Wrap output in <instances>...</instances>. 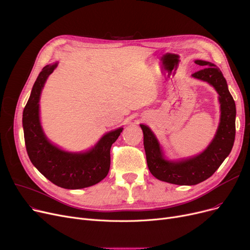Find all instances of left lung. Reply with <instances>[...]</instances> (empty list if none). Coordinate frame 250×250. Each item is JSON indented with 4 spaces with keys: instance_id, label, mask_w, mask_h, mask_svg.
I'll return each mask as SVG.
<instances>
[{
    "instance_id": "1",
    "label": "left lung",
    "mask_w": 250,
    "mask_h": 250,
    "mask_svg": "<svg viewBox=\"0 0 250 250\" xmlns=\"http://www.w3.org/2000/svg\"><path fill=\"white\" fill-rule=\"evenodd\" d=\"M203 68L192 77L209 83L219 95L221 116L216 135L202 153L179 161L165 158L160 144L150 128L140 124L146 161L153 177L157 180L180 186H193L209 179L229 155L235 139L236 108L222 71L215 64L195 61Z\"/></svg>"
}]
</instances>
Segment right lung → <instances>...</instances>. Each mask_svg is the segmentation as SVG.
Wrapping results in <instances>:
<instances>
[{
    "label": "right lung",
    "mask_w": 250,
    "mask_h": 250,
    "mask_svg": "<svg viewBox=\"0 0 250 250\" xmlns=\"http://www.w3.org/2000/svg\"><path fill=\"white\" fill-rule=\"evenodd\" d=\"M56 66L57 63H53L42 68L24 108L22 121L26 150L33 166L54 185L68 189L87 188L107 177L111 146L123 128L108 132L85 152H67L53 145L43 133L40 124L39 100L44 83Z\"/></svg>",
    "instance_id": "1"
}]
</instances>
